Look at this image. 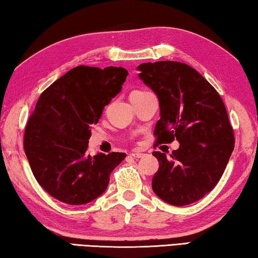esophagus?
<instances>
[{
	"label": "esophagus",
	"instance_id": "1",
	"mask_svg": "<svg viewBox=\"0 0 258 258\" xmlns=\"http://www.w3.org/2000/svg\"><path fill=\"white\" fill-rule=\"evenodd\" d=\"M131 156L134 157V158H141V157L143 156V154H142V152H132V154H131Z\"/></svg>",
	"mask_w": 258,
	"mask_h": 258
}]
</instances>
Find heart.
Returning <instances> with one entry per match:
<instances>
[{
  "label": "heart",
  "mask_w": 258,
  "mask_h": 258,
  "mask_svg": "<svg viewBox=\"0 0 258 258\" xmlns=\"http://www.w3.org/2000/svg\"><path fill=\"white\" fill-rule=\"evenodd\" d=\"M134 92H137V93H140V92H142V91H134Z\"/></svg>",
  "instance_id": "obj_1"
}]
</instances>
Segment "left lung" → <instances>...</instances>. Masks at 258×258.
Instances as JSON below:
<instances>
[{
    "instance_id": "8db88e82",
    "label": "left lung",
    "mask_w": 258,
    "mask_h": 258,
    "mask_svg": "<svg viewBox=\"0 0 258 258\" xmlns=\"http://www.w3.org/2000/svg\"><path fill=\"white\" fill-rule=\"evenodd\" d=\"M138 68L139 77L159 100L156 145L175 139L180 142L169 158L160 151L152 152L159 161L152 190L174 206L198 202L220 181L234 148L233 128L223 100L186 63L157 61Z\"/></svg>"
}]
</instances>
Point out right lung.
<instances>
[{
    "label": "right lung",
    "mask_w": 258,
    "mask_h": 258,
    "mask_svg": "<svg viewBox=\"0 0 258 258\" xmlns=\"http://www.w3.org/2000/svg\"><path fill=\"white\" fill-rule=\"evenodd\" d=\"M128 72L78 66L43 91L25 128L24 149L36 181L52 197L84 205L106 191L124 152L87 155L91 127L120 92Z\"/></svg>",
    "instance_id": "add662e5"
}]
</instances>
